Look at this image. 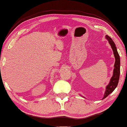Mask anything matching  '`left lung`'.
I'll return each instance as SVG.
<instances>
[{
    "label": "left lung",
    "instance_id": "1",
    "mask_svg": "<svg viewBox=\"0 0 127 127\" xmlns=\"http://www.w3.org/2000/svg\"><path fill=\"white\" fill-rule=\"evenodd\" d=\"M106 38L108 41V42L110 43L112 48V49H113V54H114L115 59H116V61H115L114 64L113 75L111 78L109 84H108V86H107L106 92H105L104 96L103 99L107 97L110 93H111L112 92L114 91L115 89L116 88V87L117 86L118 81H119L120 73V59L119 54H118L117 50L116 44H114V41L112 40V39L109 36L106 35Z\"/></svg>",
    "mask_w": 127,
    "mask_h": 127
}]
</instances>
